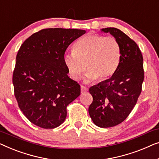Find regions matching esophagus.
<instances>
[{
	"instance_id": "1",
	"label": "esophagus",
	"mask_w": 159,
	"mask_h": 159,
	"mask_svg": "<svg viewBox=\"0 0 159 159\" xmlns=\"http://www.w3.org/2000/svg\"><path fill=\"white\" fill-rule=\"evenodd\" d=\"M80 91H81V93L86 92V91H88V88L84 86H80Z\"/></svg>"
}]
</instances>
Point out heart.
I'll return each mask as SVG.
<instances>
[{
	"label": "heart",
	"mask_w": 159,
	"mask_h": 159,
	"mask_svg": "<svg viewBox=\"0 0 159 159\" xmlns=\"http://www.w3.org/2000/svg\"><path fill=\"white\" fill-rule=\"evenodd\" d=\"M120 57L121 47L117 39L89 34L75 42L73 52L65 55L64 62L73 80L79 79L86 68L84 81L89 83L111 76L119 66Z\"/></svg>",
	"instance_id": "1"
}]
</instances>
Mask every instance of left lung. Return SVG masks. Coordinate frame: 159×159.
<instances>
[{
  "mask_svg": "<svg viewBox=\"0 0 159 159\" xmlns=\"http://www.w3.org/2000/svg\"><path fill=\"white\" fill-rule=\"evenodd\" d=\"M117 39L121 47L119 66L110 79L91 86L93 102L89 115L97 126L111 127L128 117L141 93L144 80L143 59L138 44L117 28L102 29Z\"/></svg>",
  "mask_w": 159,
  "mask_h": 159,
  "instance_id": "1",
  "label": "left lung"
}]
</instances>
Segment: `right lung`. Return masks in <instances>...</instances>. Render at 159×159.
<instances>
[{"label": "right lung", "mask_w": 159, "mask_h": 159, "mask_svg": "<svg viewBox=\"0 0 159 159\" xmlns=\"http://www.w3.org/2000/svg\"><path fill=\"white\" fill-rule=\"evenodd\" d=\"M85 33L75 29H44L20 47L13 73L14 95L24 115L37 126H60L66 118L67 106L79 97L80 86L68 77L64 55Z\"/></svg>", "instance_id": "add662e5"}]
</instances>
